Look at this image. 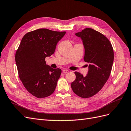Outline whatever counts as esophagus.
Masks as SVG:
<instances>
[{
    "label": "esophagus",
    "instance_id": "esophagus-1",
    "mask_svg": "<svg viewBox=\"0 0 131 131\" xmlns=\"http://www.w3.org/2000/svg\"><path fill=\"white\" fill-rule=\"evenodd\" d=\"M62 72H63V73L66 74V73H69V71L68 70H67V69H63V70H62Z\"/></svg>",
    "mask_w": 131,
    "mask_h": 131
}]
</instances>
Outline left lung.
Here are the masks:
<instances>
[{
	"mask_svg": "<svg viewBox=\"0 0 131 131\" xmlns=\"http://www.w3.org/2000/svg\"><path fill=\"white\" fill-rule=\"evenodd\" d=\"M75 35L81 38L84 45V59L89 63V70L85 77L75 72L76 79L71 87L79 97L89 98L98 93L109 79L114 61V51L107 38L92 28H86Z\"/></svg>",
	"mask_w": 131,
	"mask_h": 131,
	"instance_id": "obj_1",
	"label": "left lung"
}]
</instances>
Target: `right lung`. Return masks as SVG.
<instances>
[{"label":"right lung","instance_id":"obj_1","mask_svg":"<svg viewBox=\"0 0 131 131\" xmlns=\"http://www.w3.org/2000/svg\"><path fill=\"white\" fill-rule=\"evenodd\" d=\"M66 33L42 28L27 33L22 39L15 61L22 84L35 97H48L56 88L62 70L46 64L45 59L54 53Z\"/></svg>","mask_w":131,"mask_h":131}]
</instances>
